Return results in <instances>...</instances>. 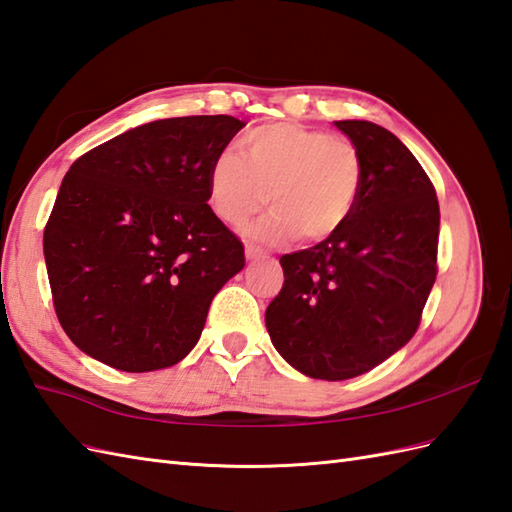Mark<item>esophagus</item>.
<instances>
[{"label":"esophagus","instance_id":"34e87169","mask_svg":"<svg viewBox=\"0 0 512 512\" xmlns=\"http://www.w3.org/2000/svg\"><path fill=\"white\" fill-rule=\"evenodd\" d=\"M259 257H264V251H261L259 246H255V244H251V242H246V259H248V261H255V259H259Z\"/></svg>","mask_w":512,"mask_h":512}]
</instances>
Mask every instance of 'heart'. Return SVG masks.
Returning a JSON list of instances; mask_svg holds the SVG:
<instances>
[{"instance_id":"heart-1","label":"heart","mask_w":512,"mask_h":512,"mask_svg":"<svg viewBox=\"0 0 512 512\" xmlns=\"http://www.w3.org/2000/svg\"><path fill=\"white\" fill-rule=\"evenodd\" d=\"M242 152L224 150L209 165V205L222 222L242 227L270 200L272 209L251 229L255 237L279 242L299 233L305 242H320L353 216L364 181L353 139L275 122L246 133Z\"/></svg>"}]
</instances>
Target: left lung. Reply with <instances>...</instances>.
Returning <instances> with one entry per match:
<instances>
[{"instance_id": "1", "label": "left lung", "mask_w": 512, "mask_h": 512, "mask_svg": "<svg viewBox=\"0 0 512 512\" xmlns=\"http://www.w3.org/2000/svg\"><path fill=\"white\" fill-rule=\"evenodd\" d=\"M336 126L364 159L358 205L336 235L281 257L285 281L266 310L285 362L327 382L371 371L417 334L441 227L430 176L390 130Z\"/></svg>"}]
</instances>
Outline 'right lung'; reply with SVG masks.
Wrapping results in <instances>:
<instances>
[{
  "instance_id": "obj_1",
  "label": "right lung",
  "mask_w": 512,
  "mask_h": 512,
  "mask_svg": "<svg viewBox=\"0 0 512 512\" xmlns=\"http://www.w3.org/2000/svg\"><path fill=\"white\" fill-rule=\"evenodd\" d=\"M246 124L157 120L82 154L43 231L58 323L80 351L126 373L181 362L244 246L207 205V172Z\"/></svg>"
}]
</instances>
